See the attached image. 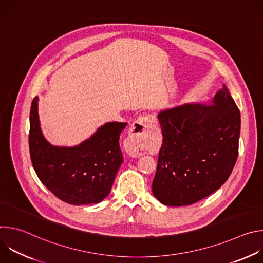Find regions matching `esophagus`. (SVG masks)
Returning a JSON list of instances; mask_svg holds the SVG:
<instances>
[{"label":"esophagus","mask_w":263,"mask_h":263,"mask_svg":"<svg viewBox=\"0 0 263 263\" xmlns=\"http://www.w3.org/2000/svg\"><path fill=\"white\" fill-rule=\"evenodd\" d=\"M156 123L153 116H143L137 119V121L132 125L128 138L126 139V148L128 153L133 157H138L142 155V140L146 130Z\"/></svg>","instance_id":"esophagus-1"}]
</instances>
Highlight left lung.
<instances>
[{
	"label": "left lung",
	"instance_id": "left-lung-1",
	"mask_svg": "<svg viewBox=\"0 0 263 263\" xmlns=\"http://www.w3.org/2000/svg\"><path fill=\"white\" fill-rule=\"evenodd\" d=\"M212 102L186 104L158 115L163 139L152 192L164 205L194 204L231 175L238 156L240 112L224 85Z\"/></svg>",
	"mask_w": 263,
	"mask_h": 263
}]
</instances>
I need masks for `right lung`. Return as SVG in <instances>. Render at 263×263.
<instances>
[{
    "label": "right lung",
    "instance_id": "right-lung-1",
    "mask_svg": "<svg viewBox=\"0 0 263 263\" xmlns=\"http://www.w3.org/2000/svg\"><path fill=\"white\" fill-rule=\"evenodd\" d=\"M37 102L36 97L30 110L29 133L30 157L37 177L65 203L102 202L110 194L123 162L119 140L127 123H107L76 146H54L42 134Z\"/></svg>",
    "mask_w": 263,
    "mask_h": 263
}]
</instances>
